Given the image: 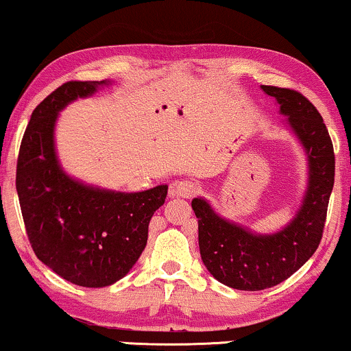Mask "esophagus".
<instances>
[{
    "instance_id": "obj_1",
    "label": "esophagus",
    "mask_w": 351,
    "mask_h": 351,
    "mask_svg": "<svg viewBox=\"0 0 351 351\" xmlns=\"http://www.w3.org/2000/svg\"><path fill=\"white\" fill-rule=\"evenodd\" d=\"M198 185L192 180H176L169 185V195L171 197H182V198H190L195 197L198 193Z\"/></svg>"
}]
</instances>
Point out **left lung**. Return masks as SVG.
<instances>
[{"label": "left lung", "instance_id": "left-lung-1", "mask_svg": "<svg viewBox=\"0 0 351 351\" xmlns=\"http://www.w3.org/2000/svg\"><path fill=\"white\" fill-rule=\"evenodd\" d=\"M262 89L276 99L281 114L288 115L289 127L308 154V192L295 219L280 232L261 236L223 219L203 198L192 200L203 263L216 280L242 291L275 287L313 257L321 244L335 180L334 145L317 109L295 89Z\"/></svg>", "mask_w": 351, "mask_h": 351}]
</instances>
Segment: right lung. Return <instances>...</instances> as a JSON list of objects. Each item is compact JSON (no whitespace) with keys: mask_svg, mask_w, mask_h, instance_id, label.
Masks as SVG:
<instances>
[{"mask_svg":"<svg viewBox=\"0 0 351 351\" xmlns=\"http://www.w3.org/2000/svg\"><path fill=\"white\" fill-rule=\"evenodd\" d=\"M106 81H68L34 109L21 141L16 190L29 242L56 275L86 288L123 278L146 247L151 216L167 185L136 193L89 187L68 177L55 154L58 112Z\"/></svg>","mask_w":351,"mask_h":351,"instance_id":"add662e5","label":"right lung"}]
</instances>
